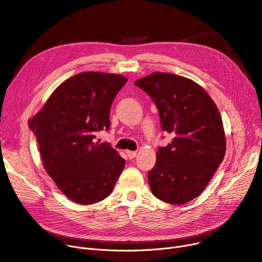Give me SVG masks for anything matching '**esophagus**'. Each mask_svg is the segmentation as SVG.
<instances>
[{
    "label": "esophagus",
    "mask_w": 262,
    "mask_h": 262,
    "mask_svg": "<svg viewBox=\"0 0 262 262\" xmlns=\"http://www.w3.org/2000/svg\"><path fill=\"white\" fill-rule=\"evenodd\" d=\"M126 153H127V156H128L129 159H134L136 157V155H137L136 151H130V150H127Z\"/></svg>",
    "instance_id": "1"
}]
</instances>
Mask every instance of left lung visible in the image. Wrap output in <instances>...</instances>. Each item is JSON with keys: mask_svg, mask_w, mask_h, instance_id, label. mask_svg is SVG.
Here are the masks:
<instances>
[{"mask_svg": "<svg viewBox=\"0 0 262 262\" xmlns=\"http://www.w3.org/2000/svg\"><path fill=\"white\" fill-rule=\"evenodd\" d=\"M134 83L155 101L162 129L173 136L157 152L150 189L161 201L185 204L202 193L224 159L220 112L207 92L185 77L156 72Z\"/></svg>", "mask_w": 262, "mask_h": 262, "instance_id": "obj_1", "label": "left lung"}]
</instances>
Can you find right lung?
<instances>
[{"label": "right lung", "mask_w": 262, "mask_h": 262, "mask_svg": "<svg viewBox=\"0 0 262 262\" xmlns=\"http://www.w3.org/2000/svg\"><path fill=\"white\" fill-rule=\"evenodd\" d=\"M127 80L118 74H77L61 83L29 121L45 171L71 201H101L125 168L118 152L95 137L109 130L111 104Z\"/></svg>", "instance_id": "add662e5"}]
</instances>
